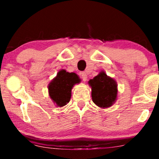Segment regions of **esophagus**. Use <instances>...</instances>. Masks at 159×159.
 <instances>
[{
	"label": "esophagus",
	"mask_w": 159,
	"mask_h": 159,
	"mask_svg": "<svg viewBox=\"0 0 159 159\" xmlns=\"http://www.w3.org/2000/svg\"><path fill=\"white\" fill-rule=\"evenodd\" d=\"M80 75L82 79V80H83L84 82H85L87 80V78H88V75H87V74L85 72H80Z\"/></svg>",
	"instance_id": "1"
}]
</instances>
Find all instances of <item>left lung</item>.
<instances>
[{"mask_svg": "<svg viewBox=\"0 0 159 159\" xmlns=\"http://www.w3.org/2000/svg\"><path fill=\"white\" fill-rule=\"evenodd\" d=\"M89 84L92 89L93 101L100 108H108L116 101L117 98V84L113 78L108 77L104 71L90 80Z\"/></svg>", "mask_w": 159, "mask_h": 159, "instance_id": "1", "label": "left lung"}]
</instances>
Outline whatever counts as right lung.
<instances>
[{
  "instance_id": "right-lung-1",
  "label": "right lung",
  "mask_w": 159,
  "mask_h": 159,
  "mask_svg": "<svg viewBox=\"0 0 159 159\" xmlns=\"http://www.w3.org/2000/svg\"><path fill=\"white\" fill-rule=\"evenodd\" d=\"M80 79L73 72H67L64 69L58 71L56 77L49 83L48 93L51 98L56 106L62 107L70 101L71 89Z\"/></svg>"
}]
</instances>
